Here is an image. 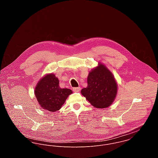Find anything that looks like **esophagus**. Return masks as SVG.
I'll list each match as a JSON object with an SVG mask.
<instances>
[{"label":"esophagus","mask_w":158,"mask_h":158,"mask_svg":"<svg viewBox=\"0 0 158 158\" xmlns=\"http://www.w3.org/2000/svg\"><path fill=\"white\" fill-rule=\"evenodd\" d=\"M81 90V88L80 87H78V88H73V90L75 92H78Z\"/></svg>","instance_id":"34e87169"}]
</instances>
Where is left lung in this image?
I'll list each match as a JSON object with an SVG mask.
<instances>
[{
  "label": "left lung",
  "mask_w": 158,
  "mask_h": 158,
  "mask_svg": "<svg viewBox=\"0 0 158 158\" xmlns=\"http://www.w3.org/2000/svg\"><path fill=\"white\" fill-rule=\"evenodd\" d=\"M88 86L81 90L90 104L97 108L110 106L115 98L117 84L113 73L105 65L99 63L91 70L88 77Z\"/></svg>",
  "instance_id": "8db88e82"
}]
</instances>
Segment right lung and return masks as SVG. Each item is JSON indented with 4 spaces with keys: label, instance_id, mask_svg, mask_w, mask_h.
Here are the masks:
<instances>
[{
    "label": "right lung",
    "instance_id": "obj_1",
    "mask_svg": "<svg viewBox=\"0 0 158 158\" xmlns=\"http://www.w3.org/2000/svg\"><path fill=\"white\" fill-rule=\"evenodd\" d=\"M72 93L70 89L59 86V80L53 73L45 75L38 81L35 89V96L41 108L50 112L60 110Z\"/></svg>",
    "mask_w": 158,
    "mask_h": 158
}]
</instances>
